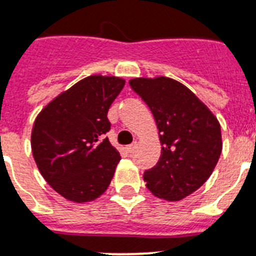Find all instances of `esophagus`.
I'll return each mask as SVG.
<instances>
[{
    "instance_id": "obj_1",
    "label": "esophagus",
    "mask_w": 256,
    "mask_h": 256,
    "mask_svg": "<svg viewBox=\"0 0 256 256\" xmlns=\"http://www.w3.org/2000/svg\"><path fill=\"white\" fill-rule=\"evenodd\" d=\"M135 148H136V142H134V143H132L130 146H128V147H126V150H128V154H132V152L135 151Z\"/></svg>"
}]
</instances>
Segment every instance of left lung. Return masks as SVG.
I'll return each mask as SVG.
<instances>
[{
	"label": "left lung",
	"mask_w": 256,
	"mask_h": 256,
	"mask_svg": "<svg viewBox=\"0 0 256 256\" xmlns=\"http://www.w3.org/2000/svg\"><path fill=\"white\" fill-rule=\"evenodd\" d=\"M151 109L160 134L161 156L143 174L152 194L181 200L212 174L222 150L218 118L180 82L166 76L128 82Z\"/></svg>",
	"instance_id": "left-lung-1"
}]
</instances>
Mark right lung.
<instances>
[{"mask_svg":"<svg viewBox=\"0 0 256 256\" xmlns=\"http://www.w3.org/2000/svg\"><path fill=\"white\" fill-rule=\"evenodd\" d=\"M124 80L91 75L52 100L36 117L34 158L44 180L75 203L91 202L108 188L120 152L105 134L108 110Z\"/></svg>","mask_w":256,"mask_h":256,"instance_id":"obj_1","label":"right lung"}]
</instances>
